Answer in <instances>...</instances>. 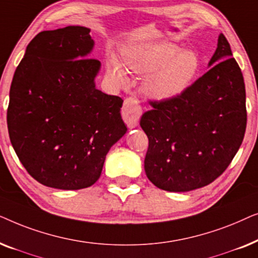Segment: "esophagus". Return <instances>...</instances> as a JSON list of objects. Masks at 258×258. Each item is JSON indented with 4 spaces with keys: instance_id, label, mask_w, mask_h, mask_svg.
<instances>
[{
    "instance_id": "obj_1",
    "label": "esophagus",
    "mask_w": 258,
    "mask_h": 258,
    "mask_svg": "<svg viewBox=\"0 0 258 258\" xmlns=\"http://www.w3.org/2000/svg\"><path fill=\"white\" fill-rule=\"evenodd\" d=\"M141 115H142V108L139 101L134 97L125 98L122 107V118L129 129L136 128L139 125Z\"/></svg>"
}]
</instances>
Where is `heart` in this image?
I'll use <instances>...</instances> for the list:
<instances>
[{"label":"heart","mask_w":258,"mask_h":258,"mask_svg":"<svg viewBox=\"0 0 258 258\" xmlns=\"http://www.w3.org/2000/svg\"><path fill=\"white\" fill-rule=\"evenodd\" d=\"M125 64L134 73L147 75L144 89L155 100L165 101L177 97L185 91L200 72V57L195 51L184 50L168 41H155L126 48ZM109 76L115 82H126L125 70L115 56L107 63Z\"/></svg>","instance_id":"b5f03b06"}]
</instances>
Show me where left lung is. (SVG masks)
I'll return each instance as SVG.
<instances>
[{"label": "left lung", "instance_id": "8db88e82", "mask_svg": "<svg viewBox=\"0 0 258 258\" xmlns=\"http://www.w3.org/2000/svg\"><path fill=\"white\" fill-rule=\"evenodd\" d=\"M209 70L177 97L151 102L140 125L149 139L144 170L157 188L184 192L210 184L241 147L245 86L230 44L220 34Z\"/></svg>", "mask_w": 258, "mask_h": 258}]
</instances>
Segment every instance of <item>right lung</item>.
<instances>
[{"label": "right lung", "mask_w": 258, "mask_h": 258, "mask_svg": "<svg viewBox=\"0 0 258 258\" xmlns=\"http://www.w3.org/2000/svg\"><path fill=\"white\" fill-rule=\"evenodd\" d=\"M94 47L89 28L42 31L14 74L10 142L27 171L50 188L93 185L108 151L126 133L122 98L96 88L101 62L88 58Z\"/></svg>", "instance_id": "right-lung-1"}]
</instances>
